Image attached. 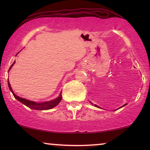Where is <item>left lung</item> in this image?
<instances>
[{
	"instance_id": "1",
	"label": "left lung",
	"mask_w": 150,
	"mask_h": 150,
	"mask_svg": "<svg viewBox=\"0 0 150 150\" xmlns=\"http://www.w3.org/2000/svg\"><path fill=\"white\" fill-rule=\"evenodd\" d=\"M126 104H124V106H122V107H123V106H126ZM95 106H96V107H98V106L97 105H95ZM98 108H100V107H98Z\"/></svg>"
}]
</instances>
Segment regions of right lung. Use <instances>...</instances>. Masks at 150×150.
Returning a JSON list of instances; mask_svg holds the SVG:
<instances>
[{
  "label": "right lung",
  "mask_w": 150,
  "mask_h": 150,
  "mask_svg": "<svg viewBox=\"0 0 150 150\" xmlns=\"http://www.w3.org/2000/svg\"><path fill=\"white\" fill-rule=\"evenodd\" d=\"M14 63H15V61H14L13 64L11 65V67H9V69L11 68ZM8 86H9L10 91H11L12 92V93H13L14 98H16V99H17L18 101L22 102V104H24V105L28 106V108H32V109L40 110L50 109V108H52L53 107H54V106H56L57 104H58L59 102H61V99H62V96H61V93L59 97L57 98L55 100H51V101H49V102H41V103H38V102L30 101V100L24 99V98H22L19 97V96H16V94L13 93V90H12V89H11V85H10L9 81H8Z\"/></svg>",
  "instance_id": "add662e5"
}]
</instances>
